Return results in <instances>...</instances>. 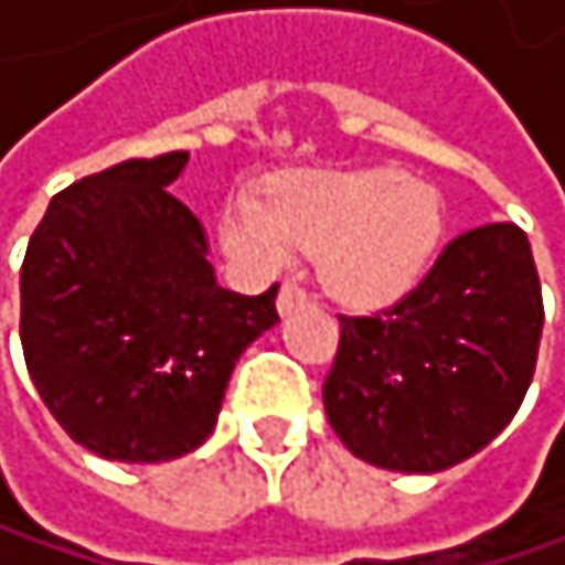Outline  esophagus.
I'll return each instance as SVG.
<instances>
[{
	"mask_svg": "<svg viewBox=\"0 0 565 565\" xmlns=\"http://www.w3.org/2000/svg\"><path fill=\"white\" fill-rule=\"evenodd\" d=\"M305 305H308V295L295 285V280H285V285H280V291H277V311L280 315H291V311H298Z\"/></svg>",
	"mask_w": 565,
	"mask_h": 565,
	"instance_id": "esophagus-1",
	"label": "esophagus"
}]
</instances>
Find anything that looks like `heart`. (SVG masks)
<instances>
[{"mask_svg":"<svg viewBox=\"0 0 565 565\" xmlns=\"http://www.w3.org/2000/svg\"><path fill=\"white\" fill-rule=\"evenodd\" d=\"M223 250L250 270H277L305 250L324 291L355 311L390 308L434 267L444 241L437 189L396 169L274 175L264 200L236 192L220 216Z\"/></svg>","mask_w":565,"mask_h":565,"instance_id":"b5f03b06","label":"heart"}]
</instances>
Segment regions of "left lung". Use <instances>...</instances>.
I'll return each mask as SVG.
<instances>
[{
	"label": "left lung",
	"mask_w": 565,
	"mask_h": 565,
	"mask_svg": "<svg viewBox=\"0 0 565 565\" xmlns=\"http://www.w3.org/2000/svg\"><path fill=\"white\" fill-rule=\"evenodd\" d=\"M339 321L321 390L339 440L386 471H447L509 427L532 383L542 288L529 236L515 223L468 230L403 301Z\"/></svg>",
	"instance_id": "8db88e82"
}]
</instances>
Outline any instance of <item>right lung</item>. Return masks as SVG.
I'll use <instances>...</instances> for the list:
<instances>
[{
	"label": "right lung",
	"mask_w": 565,
	"mask_h": 565,
	"mask_svg": "<svg viewBox=\"0 0 565 565\" xmlns=\"http://www.w3.org/2000/svg\"><path fill=\"white\" fill-rule=\"evenodd\" d=\"M189 151L131 159L50 200L19 274V339L56 424L97 458L159 465L206 444L277 285L220 288L203 223L169 185Z\"/></svg>",
	"instance_id": "obj_1"
}]
</instances>
